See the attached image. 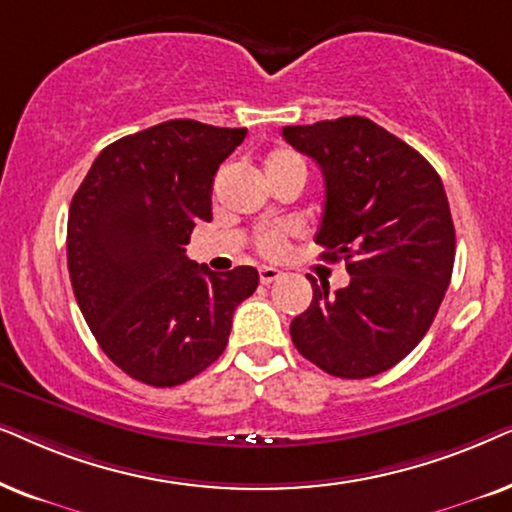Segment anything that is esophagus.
Here are the masks:
<instances>
[{
    "label": "esophagus",
    "instance_id": "esophagus-1",
    "mask_svg": "<svg viewBox=\"0 0 512 512\" xmlns=\"http://www.w3.org/2000/svg\"><path fill=\"white\" fill-rule=\"evenodd\" d=\"M278 278H281V271H278V269H274V267H262V269H260V281H262V285L274 283V281H278Z\"/></svg>",
    "mask_w": 512,
    "mask_h": 512
}]
</instances>
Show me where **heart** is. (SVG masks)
Masks as SVG:
<instances>
[{"label":"heart","mask_w":512,"mask_h":512,"mask_svg":"<svg viewBox=\"0 0 512 512\" xmlns=\"http://www.w3.org/2000/svg\"><path fill=\"white\" fill-rule=\"evenodd\" d=\"M290 161H297V154H292L290 149H274V152L267 156V161H264V170H267L269 175L274 173L276 168H281ZM288 236H290V229L285 227L264 231V234L257 238V250H260L264 257H281L285 248H288Z\"/></svg>","instance_id":"b5f03b06"}]
</instances>
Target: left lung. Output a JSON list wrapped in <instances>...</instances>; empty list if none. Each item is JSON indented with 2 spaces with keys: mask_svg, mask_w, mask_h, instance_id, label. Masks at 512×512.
<instances>
[{
  "mask_svg": "<svg viewBox=\"0 0 512 512\" xmlns=\"http://www.w3.org/2000/svg\"><path fill=\"white\" fill-rule=\"evenodd\" d=\"M283 138L323 170L316 243L351 276L337 292L309 276L313 299L290 323L292 344L332 377L391 370L424 339L452 278L456 236L440 175L365 117L285 126Z\"/></svg>",
  "mask_w": 512,
  "mask_h": 512,
  "instance_id": "obj_1",
  "label": "left lung"
}]
</instances>
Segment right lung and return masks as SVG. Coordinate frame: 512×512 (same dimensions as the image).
Returning <instances> with one entry per match:
<instances>
[{"instance_id":"right-lung-1","label":"right lung","mask_w":512,"mask_h":512,"mask_svg":"<svg viewBox=\"0 0 512 512\" xmlns=\"http://www.w3.org/2000/svg\"><path fill=\"white\" fill-rule=\"evenodd\" d=\"M245 128L163 121L102 149L67 217V269L95 342L147 386L185 384L229 342L255 267L215 274L185 255L196 222L213 220L220 163Z\"/></svg>"}]
</instances>
